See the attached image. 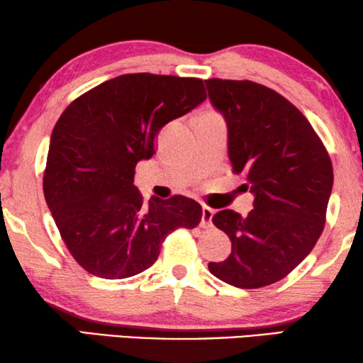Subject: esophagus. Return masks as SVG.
<instances>
[{"label":"esophagus","instance_id":"esophagus-1","mask_svg":"<svg viewBox=\"0 0 363 363\" xmlns=\"http://www.w3.org/2000/svg\"><path fill=\"white\" fill-rule=\"evenodd\" d=\"M212 217H213V209L204 206L203 207V218H201V227L203 228L212 227Z\"/></svg>","mask_w":363,"mask_h":363}]
</instances>
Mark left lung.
<instances>
[{
	"mask_svg": "<svg viewBox=\"0 0 363 363\" xmlns=\"http://www.w3.org/2000/svg\"><path fill=\"white\" fill-rule=\"evenodd\" d=\"M204 82L227 121L233 174L255 196L246 217L230 209L212 217L231 240V254L209 262V270L236 288L269 286L293 272L322 235L331 159L304 114L280 93L251 80Z\"/></svg>",
	"mask_w": 363,
	"mask_h": 363,
	"instance_id": "left-lung-1",
	"label": "left lung"
}]
</instances>
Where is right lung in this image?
<instances>
[{
  "mask_svg": "<svg viewBox=\"0 0 363 363\" xmlns=\"http://www.w3.org/2000/svg\"><path fill=\"white\" fill-rule=\"evenodd\" d=\"M207 98L193 77L125 74L74 99L51 133L43 191L82 269L122 280L156 262L177 228L198 227L203 207L185 196L143 201L135 167L151 159L165 123Z\"/></svg>",
  "mask_w": 363,
  "mask_h": 363,
  "instance_id": "obj_1",
  "label": "right lung"
}]
</instances>
